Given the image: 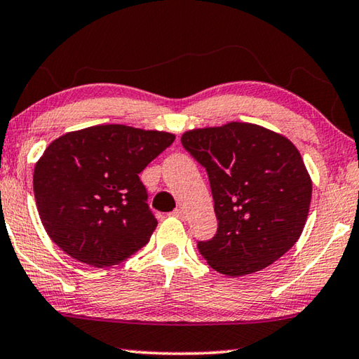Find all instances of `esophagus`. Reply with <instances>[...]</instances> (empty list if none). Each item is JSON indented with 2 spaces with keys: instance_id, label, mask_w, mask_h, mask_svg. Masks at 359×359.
Masks as SVG:
<instances>
[{
  "instance_id": "1",
  "label": "esophagus",
  "mask_w": 359,
  "mask_h": 359,
  "mask_svg": "<svg viewBox=\"0 0 359 359\" xmlns=\"http://www.w3.org/2000/svg\"><path fill=\"white\" fill-rule=\"evenodd\" d=\"M172 217H175V218H180V220H185L187 218V214H185V210L184 209H175L174 212H172Z\"/></svg>"
}]
</instances>
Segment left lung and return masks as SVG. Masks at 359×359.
I'll return each mask as SVG.
<instances>
[{
    "mask_svg": "<svg viewBox=\"0 0 359 359\" xmlns=\"http://www.w3.org/2000/svg\"><path fill=\"white\" fill-rule=\"evenodd\" d=\"M182 145L208 172L217 233L198 241L212 269L239 277L293 247L307 220L312 182L287 137L252 123L187 131Z\"/></svg>",
    "mask_w": 359,
    "mask_h": 359,
    "instance_id": "8db88e82",
    "label": "left lung"
}]
</instances>
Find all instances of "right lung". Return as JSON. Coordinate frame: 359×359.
Listing matches in <instances>:
<instances>
[{"instance_id": "right-lung-1", "label": "right lung", "mask_w": 359, "mask_h": 359, "mask_svg": "<svg viewBox=\"0 0 359 359\" xmlns=\"http://www.w3.org/2000/svg\"><path fill=\"white\" fill-rule=\"evenodd\" d=\"M174 139L125 125L90 126L55 139L33 175L48 238L96 267L118 264L141 250L158 222L139 174Z\"/></svg>"}]
</instances>
